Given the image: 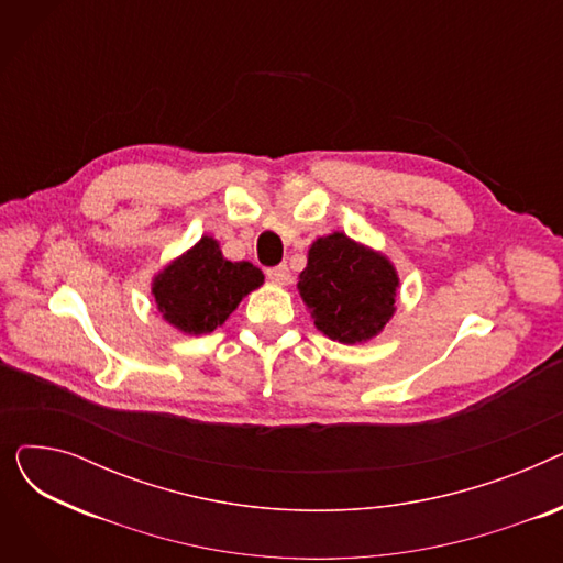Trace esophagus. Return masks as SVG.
Wrapping results in <instances>:
<instances>
[{"instance_id":"esophagus-1","label":"esophagus","mask_w":563,"mask_h":563,"mask_svg":"<svg viewBox=\"0 0 563 563\" xmlns=\"http://www.w3.org/2000/svg\"><path fill=\"white\" fill-rule=\"evenodd\" d=\"M266 278H269L274 285H289L291 283V274H289V266L287 264H278V266H272V269H266Z\"/></svg>"}]
</instances>
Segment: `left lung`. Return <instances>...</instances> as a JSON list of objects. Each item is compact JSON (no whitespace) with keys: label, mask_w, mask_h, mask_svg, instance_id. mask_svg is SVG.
<instances>
[{"label":"left lung","mask_w":563,"mask_h":563,"mask_svg":"<svg viewBox=\"0 0 563 563\" xmlns=\"http://www.w3.org/2000/svg\"><path fill=\"white\" fill-rule=\"evenodd\" d=\"M297 287L323 335L363 344L395 314L399 276L386 255L333 232L312 242Z\"/></svg>","instance_id":"1"}]
</instances>
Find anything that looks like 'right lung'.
Listing matches in <instances>:
<instances>
[{"instance_id":"obj_1","label":"right lung","mask_w":563,"mask_h":563,"mask_svg":"<svg viewBox=\"0 0 563 563\" xmlns=\"http://www.w3.org/2000/svg\"><path fill=\"white\" fill-rule=\"evenodd\" d=\"M262 283L264 274L257 266L225 260L214 236L205 234L153 278V297L173 329L185 335H205L221 327Z\"/></svg>"}]
</instances>
